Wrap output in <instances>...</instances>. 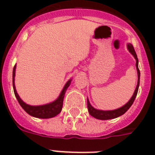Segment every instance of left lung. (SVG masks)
Segmentation results:
<instances>
[{
    "mask_svg": "<svg viewBox=\"0 0 155 155\" xmlns=\"http://www.w3.org/2000/svg\"><path fill=\"white\" fill-rule=\"evenodd\" d=\"M128 49L129 50V52L132 53V55L134 56V58L136 59V69H137V73H138V83H137V86H136V88L135 90V92H134L133 95L132 97H131V99L129 100V102L128 103H126L124 106H122V107L119 108L117 110H110V111H103V110H95L94 108H93L91 106V105L90 104L89 101H88L87 98V109H88V112H89V114L94 117H95L96 119L98 120H110V119H114V118L118 117L120 116L123 115L124 113L128 111V110L131 107V106L132 105V103L134 102L135 99H136V95H137L138 93V89H139V86H140V69H139V67H138V63H139V61H138L137 58V55H136V53L135 51V49H134V47L132 46V45L131 44H128Z\"/></svg>",
    "mask_w": 155,
    "mask_h": 155,
    "instance_id": "1",
    "label": "left lung"
}]
</instances>
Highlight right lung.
I'll use <instances>...</instances> for the list:
<instances>
[{
  "instance_id": "add662e5",
  "label": "right lung",
  "mask_w": 155,
  "mask_h": 155,
  "mask_svg": "<svg viewBox=\"0 0 155 155\" xmlns=\"http://www.w3.org/2000/svg\"><path fill=\"white\" fill-rule=\"evenodd\" d=\"M15 67L16 65L14 66L13 68V73H12V84H13V90L15 95L17 98L18 102H19V105L21 106L23 110L27 112V114H30L32 117L38 118H42V119H45V118H51L55 117L58 114L61 113L62 110V106H63V100L64 97V94L66 92L67 88L69 87L70 84H71V80H68L67 82V84H65L64 89L62 90L61 93L60 94L59 97L58 99L54 101L53 102L47 104V105H44V106H29L27 104L24 103L21 100V98L18 95L16 90L15 87V84H14V77H15Z\"/></svg>"
}]
</instances>
